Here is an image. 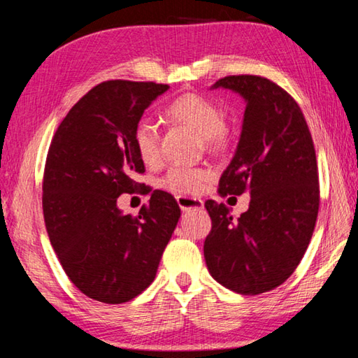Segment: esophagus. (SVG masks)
<instances>
[{
    "label": "esophagus",
    "mask_w": 358,
    "mask_h": 358,
    "mask_svg": "<svg viewBox=\"0 0 358 358\" xmlns=\"http://www.w3.org/2000/svg\"><path fill=\"white\" fill-rule=\"evenodd\" d=\"M177 202L180 208L183 211L189 210H202L203 208V201L197 197H187V196H177Z\"/></svg>",
    "instance_id": "1"
}]
</instances>
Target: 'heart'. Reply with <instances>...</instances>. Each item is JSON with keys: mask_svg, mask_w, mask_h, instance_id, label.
<instances>
[{"mask_svg": "<svg viewBox=\"0 0 358 358\" xmlns=\"http://www.w3.org/2000/svg\"><path fill=\"white\" fill-rule=\"evenodd\" d=\"M166 115L175 123L185 124L203 137L210 148H220L227 142L229 129L224 123L221 108L213 101L197 93H186L169 102ZM132 142L145 164H156L161 159V134L157 124L148 117L137 121L132 131ZM211 173L202 167L173 166L159 185L173 194H196L202 191Z\"/></svg>", "mask_w": 358, "mask_h": 358, "instance_id": "obj_1", "label": "heart"}]
</instances>
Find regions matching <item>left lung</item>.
I'll list each match as a JSON object with an SVG mask.
<instances>
[{
    "mask_svg": "<svg viewBox=\"0 0 358 358\" xmlns=\"http://www.w3.org/2000/svg\"><path fill=\"white\" fill-rule=\"evenodd\" d=\"M246 101L240 142L220 178L221 197L251 194L234 220L224 203L205 202L211 230L203 243L210 275L224 287L259 295L287 280L310 245L319 211V172L301 108L280 85L260 76H227Z\"/></svg>",
    "mask_w": 358,
    "mask_h": 358,
    "instance_id": "1",
    "label": "left lung"
}]
</instances>
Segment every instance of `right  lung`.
Here are the masks:
<instances>
[{
  "label": "right lung",
  "instance_id": "obj_1",
  "mask_svg": "<svg viewBox=\"0 0 358 358\" xmlns=\"http://www.w3.org/2000/svg\"><path fill=\"white\" fill-rule=\"evenodd\" d=\"M169 85L107 80L59 123L47 153L42 210L48 238L72 284L108 305L129 301L153 282L180 217L172 194L156 189L137 216L118 210L143 173L132 131Z\"/></svg>",
  "mask_w": 358,
  "mask_h": 358
}]
</instances>
